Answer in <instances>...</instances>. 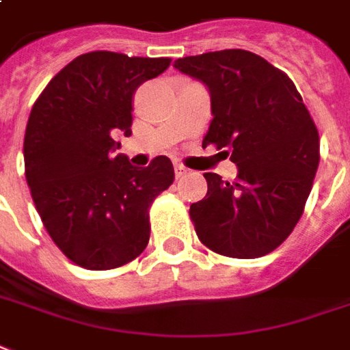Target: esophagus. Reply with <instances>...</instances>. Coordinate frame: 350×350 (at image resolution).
Wrapping results in <instances>:
<instances>
[{
    "label": "esophagus",
    "instance_id": "34e87169",
    "mask_svg": "<svg viewBox=\"0 0 350 350\" xmlns=\"http://www.w3.org/2000/svg\"><path fill=\"white\" fill-rule=\"evenodd\" d=\"M186 173H188V170H186L185 165L180 164V162H175V175H177V177H183Z\"/></svg>",
    "mask_w": 350,
    "mask_h": 350
}]
</instances>
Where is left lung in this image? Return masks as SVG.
Wrapping results in <instances>:
<instances>
[{"label":"left lung","instance_id":"obj_1","mask_svg":"<svg viewBox=\"0 0 350 350\" xmlns=\"http://www.w3.org/2000/svg\"><path fill=\"white\" fill-rule=\"evenodd\" d=\"M208 86L203 147L238 165L234 183L204 173L208 191L190 206L199 240L230 258H260L291 234L319 165V135L293 81L260 55L223 49L175 60Z\"/></svg>","mask_w":350,"mask_h":350}]
</instances>
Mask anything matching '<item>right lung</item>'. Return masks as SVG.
I'll return each mask as SVG.
<instances>
[{"instance_id": "right-lung-1", "label": "right lung", "mask_w": 350, "mask_h": 350, "mask_svg": "<svg viewBox=\"0 0 350 350\" xmlns=\"http://www.w3.org/2000/svg\"><path fill=\"white\" fill-rule=\"evenodd\" d=\"M172 59L114 51L79 55L33 105L23 138L25 178L55 245L92 271L114 269L149 243V208L172 186L167 157L147 167L118 154L116 136H131L133 96Z\"/></svg>"}]
</instances>
